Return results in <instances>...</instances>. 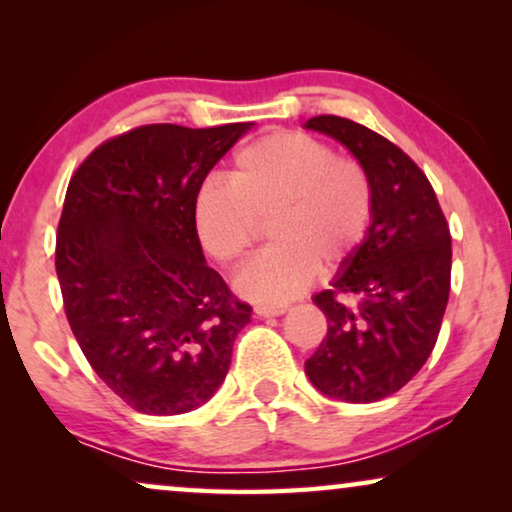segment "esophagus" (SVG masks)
<instances>
[{"instance_id":"34e87169","label":"esophagus","mask_w":512,"mask_h":512,"mask_svg":"<svg viewBox=\"0 0 512 512\" xmlns=\"http://www.w3.org/2000/svg\"><path fill=\"white\" fill-rule=\"evenodd\" d=\"M289 307L286 305H256L254 312L258 314V317H279V314H284Z\"/></svg>"}]
</instances>
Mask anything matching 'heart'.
<instances>
[{
    "mask_svg": "<svg viewBox=\"0 0 512 512\" xmlns=\"http://www.w3.org/2000/svg\"><path fill=\"white\" fill-rule=\"evenodd\" d=\"M228 181L198 188L193 228L205 254L233 268L254 247L261 223H270L275 244L237 277V291L251 300L296 298L317 265H347L373 228L375 186L366 167L307 132L277 130L242 146Z\"/></svg>",
    "mask_w": 512,
    "mask_h": 512,
    "instance_id": "heart-1",
    "label": "heart"
}]
</instances>
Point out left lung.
<instances>
[{"mask_svg": "<svg viewBox=\"0 0 512 512\" xmlns=\"http://www.w3.org/2000/svg\"><path fill=\"white\" fill-rule=\"evenodd\" d=\"M305 128L345 144L375 186L366 244L331 289L314 296L328 333L305 373L326 396L375 403L403 389L436 347L450 298V226L431 181L387 137L331 114Z\"/></svg>", "mask_w": 512, "mask_h": 512, "instance_id": "1", "label": "left lung"}]
</instances>
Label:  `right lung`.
<instances>
[{"label":"right lung","mask_w":512,"mask_h":512,"mask_svg":"<svg viewBox=\"0 0 512 512\" xmlns=\"http://www.w3.org/2000/svg\"><path fill=\"white\" fill-rule=\"evenodd\" d=\"M247 128L139 125L69 179L55 237L67 321L102 382L144 415L209 401L251 319L193 228L195 193Z\"/></svg>","instance_id":"1"}]
</instances>
